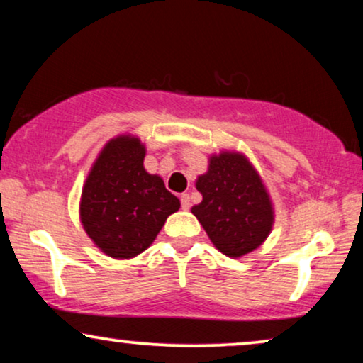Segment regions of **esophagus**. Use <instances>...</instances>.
<instances>
[{
  "label": "esophagus",
  "instance_id": "obj_1",
  "mask_svg": "<svg viewBox=\"0 0 363 363\" xmlns=\"http://www.w3.org/2000/svg\"><path fill=\"white\" fill-rule=\"evenodd\" d=\"M180 201H182L183 210H190L191 201H190V195H188V193H183V195L180 196Z\"/></svg>",
  "mask_w": 363,
  "mask_h": 363
}]
</instances>
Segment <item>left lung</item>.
<instances>
[{"mask_svg": "<svg viewBox=\"0 0 363 363\" xmlns=\"http://www.w3.org/2000/svg\"><path fill=\"white\" fill-rule=\"evenodd\" d=\"M196 190L203 200L191 213L223 255L241 257L269 236L274 208L246 155L230 150L211 155L208 172L198 177Z\"/></svg>", "mask_w": 363, "mask_h": 363, "instance_id": "left-lung-1", "label": "left lung"}]
</instances>
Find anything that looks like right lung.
Masks as SVG:
<instances>
[{
  "label": "right lung",
  "instance_id": "add662e5",
  "mask_svg": "<svg viewBox=\"0 0 363 363\" xmlns=\"http://www.w3.org/2000/svg\"><path fill=\"white\" fill-rule=\"evenodd\" d=\"M145 145L133 135L108 140L84 183L79 215L99 250L130 259L147 250L180 200L143 167Z\"/></svg>",
  "mask_w": 363,
  "mask_h": 363
}]
</instances>
